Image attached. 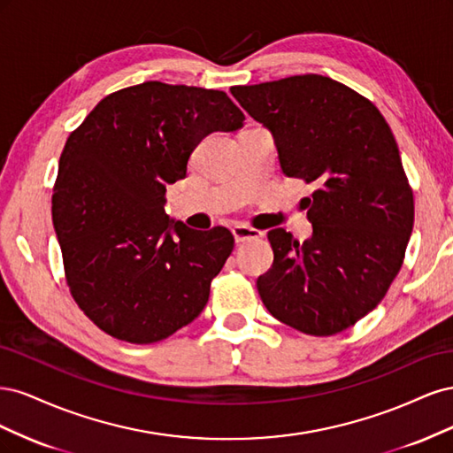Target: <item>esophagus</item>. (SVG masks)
<instances>
[{
	"mask_svg": "<svg viewBox=\"0 0 453 453\" xmlns=\"http://www.w3.org/2000/svg\"><path fill=\"white\" fill-rule=\"evenodd\" d=\"M232 234H234L236 243H243V242L258 238L260 232L253 226H248V225H234V226H232Z\"/></svg>",
	"mask_w": 453,
	"mask_h": 453,
	"instance_id": "obj_1",
	"label": "esophagus"
}]
</instances>
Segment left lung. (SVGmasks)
<instances>
[{"label": "left lung", "mask_w": 453, "mask_h": 453, "mask_svg": "<svg viewBox=\"0 0 453 453\" xmlns=\"http://www.w3.org/2000/svg\"><path fill=\"white\" fill-rule=\"evenodd\" d=\"M232 96L276 140L285 175L313 183L310 240L268 232L272 268L257 280L266 310L296 331L333 336L386 296L414 226V195L380 109L331 77L306 73Z\"/></svg>", "instance_id": "obj_1"}]
</instances>
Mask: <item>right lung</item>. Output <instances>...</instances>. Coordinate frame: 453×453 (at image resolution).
<instances>
[{
	"label": "right lung",
	"instance_id": "obj_1",
	"mask_svg": "<svg viewBox=\"0 0 453 453\" xmlns=\"http://www.w3.org/2000/svg\"><path fill=\"white\" fill-rule=\"evenodd\" d=\"M243 120L223 90L147 81L105 96L70 134L52 223L70 293L109 336L155 344L208 303L234 236L225 226L202 232L170 221L164 195L185 180L203 135L238 130Z\"/></svg>",
	"mask_w": 453,
	"mask_h": 453
}]
</instances>
